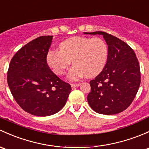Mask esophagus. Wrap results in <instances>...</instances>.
I'll use <instances>...</instances> for the list:
<instances>
[{"label": "esophagus", "instance_id": "esophagus-1", "mask_svg": "<svg viewBox=\"0 0 149 149\" xmlns=\"http://www.w3.org/2000/svg\"><path fill=\"white\" fill-rule=\"evenodd\" d=\"M80 85H81V84H80V83H78V84H70L71 87H73V88L79 87Z\"/></svg>", "mask_w": 149, "mask_h": 149}]
</instances>
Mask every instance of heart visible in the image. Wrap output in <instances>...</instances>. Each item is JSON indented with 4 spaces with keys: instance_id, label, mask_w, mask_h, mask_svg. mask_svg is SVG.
Segmentation results:
<instances>
[{
    "instance_id": "heart-1",
    "label": "heart",
    "mask_w": 149,
    "mask_h": 149,
    "mask_svg": "<svg viewBox=\"0 0 149 149\" xmlns=\"http://www.w3.org/2000/svg\"><path fill=\"white\" fill-rule=\"evenodd\" d=\"M60 51L48 52V65L56 74H65L71 63L74 64L68 73L71 80H79L84 76L93 78L98 76L107 62L109 48L106 42L100 38L75 36L63 41Z\"/></svg>"
}]
</instances>
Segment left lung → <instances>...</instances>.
Segmentation results:
<instances>
[{
    "mask_svg": "<svg viewBox=\"0 0 149 149\" xmlns=\"http://www.w3.org/2000/svg\"><path fill=\"white\" fill-rule=\"evenodd\" d=\"M84 33L103 35L109 48L104 68L90 81L89 106L101 114L122 112L134 101L141 84L140 66L135 52L127 43L106 32Z\"/></svg>",
    "mask_w": 149,
    "mask_h": 149,
    "instance_id": "1",
    "label": "left lung"
}]
</instances>
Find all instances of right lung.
Listing matches in <instances>:
<instances>
[{"instance_id":"add662e5","label":"right lung","mask_w":149,"mask_h":149,"mask_svg":"<svg viewBox=\"0 0 149 149\" xmlns=\"http://www.w3.org/2000/svg\"><path fill=\"white\" fill-rule=\"evenodd\" d=\"M52 36L31 40L13 56L7 81L14 99L23 110L37 116L58 112L65 106L71 87L51 70L46 61Z\"/></svg>"}]
</instances>
